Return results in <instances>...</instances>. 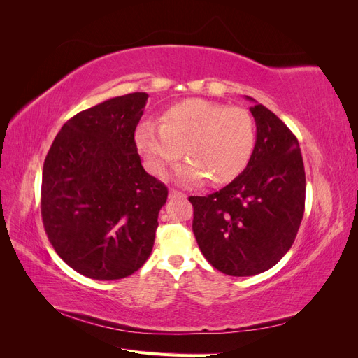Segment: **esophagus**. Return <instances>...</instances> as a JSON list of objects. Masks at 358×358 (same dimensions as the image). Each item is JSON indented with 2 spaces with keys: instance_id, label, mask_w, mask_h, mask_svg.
<instances>
[{
  "instance_id": "obj_1",
  "label": "esophagus",
  "mask_w": 358,
  "mask_h": 358,
  "mask_svg": "<svg viewBox=\"0 0 358 358\" xmlns=\"http://www.w3.org/2000/svg\"><path fill=\"white\" fill-rule=\"evenodd\" d=\"M169 197H170V199H185L187 194H183V192L175 189V188H171V189L169 191Z\"/></svg>"
}]
</instances>
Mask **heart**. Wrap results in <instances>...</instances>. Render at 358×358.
Wrapping results in <instances>:
<instances>
[{
    "label": "heart",
    "mask_w": 358,
    "mask_h": 358,
    "mask_svg": "<svg viewBox=\"0 0 358 358\" xmlns=\"http://www.w3.org/2000/svg\"><path fill=\"white\" fill-rule=\"evenodd\" d=\"M158 122L145 121L134 134L145 166L155 176L164 175L185 152L189 159L176 171L182 183L196 185L208 178L227 183L252 158L255 122L242 107L191 99L167 107Z\"/></svg>",
    "instance_id": "heart-1"
}]
</instances>
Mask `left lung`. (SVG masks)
Here are the masks:
<instances>
[{
	"label": "left lung",
	"instance_id": "left-lung-1",
	"mask_svg": "<svg viewBox=\"0 0 358 358\" xmlns=\"http://www.w3.org/2000/svg\"><path fill=\"white\" fill-rule=\"evenodd\" d=\"M249 110L257 143L246 169L222 189L189 197L200 251L230 276L273 267L294 243L305 212L306 178L297 137L263 104Z\"/></svg>",
	"mask_w": 358,
	"mask_h": 358
}]
</instances>
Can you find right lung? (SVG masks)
I'll list each match as a JSON object with an SVG mask.
<instances>
[{"label":"right lung","mask_w":358,"mask_h":358,"mask_svg":"<svg viewBox=\"0 0 358 358\" xmlns=\"http://www.w3.org/2000/svg\"><path fill=\"white\" fill-rule=\"evenodd\" d=\"M146 92L74 115L43 166L41 218L49 242L76 272L122 279L152 252L169 189L142 167L134 140Z\"/></svg>","instance_id":"1"}]
</instances>
